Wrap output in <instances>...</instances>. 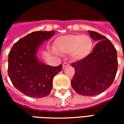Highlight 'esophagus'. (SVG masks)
Returning a JSON list of instances; mask_svg holds the SVG:
<instances>
[{"mask_svg":"<svg viewBox=\"0 0 124 124\" xmlns=\"http://www.w3.org/2000/svg\"><path fill=\"white\" fill-rule=\"evenodd\" d=\"M70 66L69 64H68V63H66V62H64V63L62 64V67H63V68H65L68 67V66Z\"/></svg>","mask_w":124,"mask_h":124,"instance_id":"obj_1","label":"esophagus"}]
</instances>
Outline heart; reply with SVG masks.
Here are the masks:
<instances>
[{
  "label": "heart",
  "mask_w": 124,
  "mask_h": 124,
  "mask_svg": "<svg viewBox=\"0 0 124 124\" xmlns=\"http://www.w3.org/2000/svg\"><path fill=\"white\" fill-rule=\"evenodd\" d=\"M93 46L92 38L87 35L68 34L55 40L54 48L63 54H70L74 60H81L90 54Z\"/></svg>",
  "instance_id": "b5f03b06"
}]
</instances>
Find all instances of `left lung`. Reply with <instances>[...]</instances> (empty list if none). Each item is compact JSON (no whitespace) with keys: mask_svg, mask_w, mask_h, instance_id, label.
<instances>
[{"mask_svg":"<svg viewBox=\"0 0 124 124\" xmlns=\"http://www.w3.org/2000/svg\"><path fill=\"white\" fill-rule=\"evenodd\" d=\"M88 32L93 40L98 42L91 54L72 64L75 74L71 84L81 95L93 96L106 91L113 83L117 70V58L109 39L96 32Z\"/></svg>","mask_w":124,"mask_h":124,"instance_id":"left-lung-1","label":"left lung"}]
</instances>
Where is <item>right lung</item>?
Listing matches in <instances>:
<instances>
[{"instance_id":"right-lung-1","label":"right lung","mask_w":124,"mask_h":124,"mask_svg":"<svg viewBox=\"0 0 124 124\" xmlns=\"http://www.w3.org/2000/svg\"><path fill=\"white\" fill-rule=\"evenodd\" d=\"M56 31H38L28 34L13 45L8 54V72L16 88L32 98L48 95L53 78L62 70V65L51 66L37 56L38 48L50 39Z\"/></svg>"}]
</instances>
